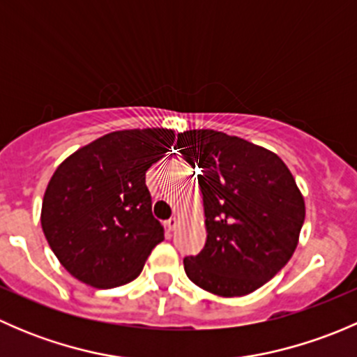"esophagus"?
I'll list each match as a JSON object with an SVG mask.
<instances>
[{
    "mask_svg": "<svg viewBox=\"0 0 357 357\" xmlns=\"http://www.w3.org/2000/svg\"><path fill=\"white\" fill-rule=\"evenodd\" d=\"M178 225H179L178 218H171V219H167V221H165V228H167L169 231H174V229L178 228Z\"/></svg>",
    "mask_w": 357,
    "mask_h": 357,
    "instance_id": "esophagus-1",
    "label": "esophagus"
}]
</instances>
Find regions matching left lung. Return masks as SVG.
Listing matches in <instances>:
<instances>
[{
  "instance_id": "obj_1",
  "label": "left lung",
  "mask_w": 357,
  "mask_h": 357,
  "mask_svg": "<svg viewBox=\"0 0 357 357\" xmlns=\"http://www.w3.org/2000/svg\"><path fill=\"white\" fill-rule=\"evenodd\" d=\"M199 167L207 242L183 259L186 276L221 297L257 290L290 261L305 218L304 199L276 153L214 129L178 135Z\"/></svg>"
}]
</instances>
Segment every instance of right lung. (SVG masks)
Segmentation results:
<instances>
[{"label":"right lung","instance_id":"right-lung-1","mask_svg":"<svg viewBox=\"0 0 357 357\" xmlns=\"http://www.w3.org/2000/svg\"><path fill=\"white\" fill-rule=\"evenodd\" d=\"M174 138V131L164 128L115 131L59 165L43 199L41 226L74 278L114 289L142 273L164 240L145 174Z\"/></svg>","mask_w":357,"mask_h":357}]
</instances>
